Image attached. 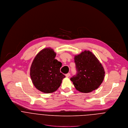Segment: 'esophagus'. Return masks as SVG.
<instances>
[{"label": "esophagus", "mask_w": 128, "mask_h": 128, "mask_svg": "<svg viewBox=\"0 0 128 128\" xmlns=\"http://www.w3.org/2000/svg\"><path fill=\"white\" fill-rule=\"evenodd\" d=\"M66 77H68V76H70V73H68V74H66Z\"/></svg>", "instance_id": "obj_1"}]
</instances>
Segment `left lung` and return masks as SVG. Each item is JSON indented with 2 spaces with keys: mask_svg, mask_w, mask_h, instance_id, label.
Returning <instances> with one entry per match:
<instances>
[{
  "mask_svg": "<svg viewBox=\"0 0 128 128\" xmlns=\"http://www.w3.org/2000/svg\"><path fill=\"white\" fill-rule=\"evenodd\" d=\"M76 74L70 79L76 89L89 93L102 83L105 72L104 67L91 52L85 50L74 56Z\"/></svg>",
  "mask_w": 128,
  "mask_h": 128,
  "instance_id": "1",
  "label": "left lung"
}]
</instances>
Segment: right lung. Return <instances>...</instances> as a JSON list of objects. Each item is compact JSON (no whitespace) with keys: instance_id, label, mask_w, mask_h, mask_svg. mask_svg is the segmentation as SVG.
<instances>
[{"instance_id":"right-lung-1","label":"right lung","mask_w":128,"mask_h":128,"mask_svg":"<svg viewBox=\"0 0 128 128\" xmlns=\"http://www.w3.org/2000/svg\"><path fill=\"white\" fill-rule=\"evenodd\" d=\"M52 48H45L35 56L30 68V76L35 87L39 91L52 93L60 87L66 76L60 72L61 62L55 59Z\"/></svg>"}]
</instances>
